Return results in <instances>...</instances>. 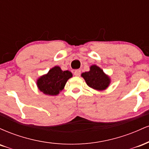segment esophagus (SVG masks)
<instances>
[{"label":"esophagus","mask_w":149,"mask_h":149,"mask_svg":"<svg viewBox=\"0 0 149 149\" xmlns=\"http://www.w3.org/2000/svg\"><path fill=\"white\" fill-rule=\"evenodd\" d=\"M80 70H79V69H78V70H76V71H74V75L76 76H80Z\"/></svg>","instance_id":"obj_1"}]
</instances>
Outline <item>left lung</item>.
Masks as SVG:
<instances>
[{
  "label": "left lung",
  "instance_id": "obj_1",
  "mask_svg": "<svg viewBox=\"0 0 149 149\" xmlns=\"http://www.w3.org/2000/svg\"><path fill=\"white\" fill-rule=\"evenodd\" d=\"M90 69L88 72L81 74V76L85 79L87 85L97 90H106L111 83L110 78L97 65H92L90 66Z\"/></svg>",
  "mask_w": 149,
  "mask_h": 149
}]
</instances>
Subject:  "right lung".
<instances>
[{"label": "right lung", "instance_id": "obj_1", "mask_svg": "<svg viewBox=\"0 0 149 149\" xmlns=\"http://www.w3.org/2000/svg\"><path fill=\"white\" fill-rule=\"evenodd\" d=\"M72 76L71 71H62L59 66H56L37 80V86L45 95L54 96L64 89L67 80Z\"/></svg>", "mask_w": 149, "mask_h": 149}]
</instances>
